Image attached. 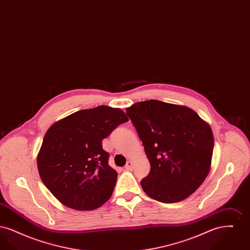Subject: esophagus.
<instances>
[{"instance_id":"obj_1","label":"esophagus","mask_w":250,"mask_h":250,"mask_svg":"<svg viewBox=\"0 0 250 250\" xmlns=\"http://www.w3.org/2000/svg\"><path fill=\"white\" fill-rule=\"evenodd\" d=\"M125 170H132L133 169V163H132V161H127V163H126V165L125 166Z\"/></svg>"}]
</instances>
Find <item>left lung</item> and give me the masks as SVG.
<instances>
[{
	"label": "left lung",
	"mask_w": 250,
	"mask_h": 250,
	"mask_svg": "<svg viewBox=\"0 0 250 250\" xmlns=\"http://www.w3.org/2000/svg\"><path fill=\"white\" fill-rule=\"evenodd\" d=\"M126 114L151 165L141 182L143 191L164 203L189 197L210 170L214 150L210 125L189 107L154 99L135 103Z\"/></svg>",
	"instance_id": "8db88e82"
}]
</instances>
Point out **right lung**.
<instances>
[{"label":"right lung","instance_id":"obj_1","mask_svg":"<svg viewBox=\"0 0 250 250\" xmlns=\"http://www.w3.org/2000/svg\"><path fill=\"white\" fill-rule=\"evenodd\" d=\"M128 121L120 108L82 109L53 124L47 131L37 167L42 182L63 205L88 211L110 198L117 172L108 165L102 141Z\"/></svg>","mask_w":250,"mask_h":250}]
</instances>
